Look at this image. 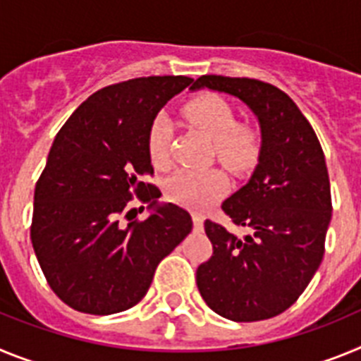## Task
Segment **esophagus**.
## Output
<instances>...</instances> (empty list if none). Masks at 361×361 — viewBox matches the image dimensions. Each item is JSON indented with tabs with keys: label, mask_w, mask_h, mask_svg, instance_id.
I'll use <instances>...</instances> for the list:
<instances>
[{
	"label": "esophagus",
	"mask_w": 361,
	"mask_h": 361,
	"mask_svg": "<svg viewBox=\"0 0 361 361\" xmlns=\"http://www.w3.org/2000/svg\"><path fill=\"white\" fill-rule=\"evenodd\" d=\"M193 226H195V229H202L204 226V216L200 215V213H193Z\"/></svg>",
	"instance_id": "1"
}]
</instances>
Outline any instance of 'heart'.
Returning <instances> with one entry per match:
<instances>
[{"label": "heart", "instance_id": "1", "mask_svg": "<svg viewBox=\"0 0 361 361\" xmlns=\"http://www.w3.org/2000/svg\"><path fill=\"white\" fill-rule=\"evenodd\" d=\"M184 116L204 135L215 142L216 157L229 168H245L258 155V135L247 124H237L233 108L224 99L204 94L184 106ZM171 124L157 116L149 126L148 153L155 166L170 161ZM228 191V178L219 170H178L166 180V195L188 208L204 209L215 204Z\"/></svg>", "mask_w": 361, "mask_h": 361}]
</instances>
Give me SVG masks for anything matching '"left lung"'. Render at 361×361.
Returning <instances> with one entry per match:
<instances>
[{
    "label": "left lung",
    "mask_w": 361,
    "mask_h": 361,
    "mask_svg": "<svg viewBox=\"0 0 361 361\" xmlns=\"http://www.w3.org/2000/svg\"><path fill=\"white\" fill-rule=\"evenodd\" d=\"M200 88L240 99L258 119L262 145L247 184L222 202L250 233L204 222L213 255L197 269V288L220 317L267 320L295 304L324 258L333 212L324 149L293 99L269 82L202 75L191 90Z\"/></svg>",
    "instance_id": "obj_1"
}]
</instances>
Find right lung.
<instances>
[{"mask_svg": "<svg viewBox=\"0 0 361 361\" xmlns=\"http://www.w3.org/2000/svg\"><path fill=\"white\" fill-rule=\"evenodd\" d=\"M191 81L152 75L104 86L54 139L34 191L30 238L49 286L75 311L114 314L139 304L159 262L190 235V213L159 204L161 191L145 177L153 175L149 126ZM135 200L154 213L123 225Z\"/></svg>", "mask_w": 361, "mask_h": 361, "instance_id": "add662e5", "label": "right lung"}]
</instances>
